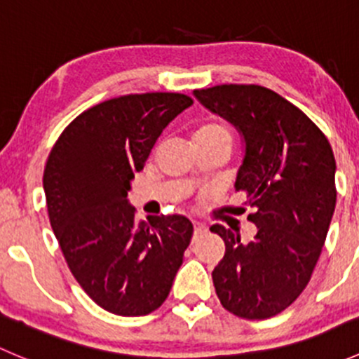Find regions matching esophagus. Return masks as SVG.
Returning <instances> with one entry per match:
<instances>
[{"mask_svg": "<svg viewBox=\"0 0 359 359\" xmlns=\"http://www.w3.org/2000/svg\"><path fill=\"white\" fill-rule=\"evenodd\" d=\"M193 229H194V234H200L205 231V226H203L201 222H198V220H193Z\"/></svg>", "mask_w": 359, "mask_h": 359, "instance_id": "34e87169", "label": "esophagus"}]
</instances>
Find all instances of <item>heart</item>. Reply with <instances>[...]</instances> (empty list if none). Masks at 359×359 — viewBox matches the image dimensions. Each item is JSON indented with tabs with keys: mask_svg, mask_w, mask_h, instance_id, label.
<instances>
[{
	"mask_svg": "<svg viewBox=\"0 0 359 359\" xmlns=\"http://www.w3.org/2000/svg\"><path fill=\"white\" fill-rule=\"evenodd\" d=\"M198 139H220L231 144V133L224 125L215 121H206L194 130V140Z\"/></svg>",
	"mask_w": 359,
	"mask_h": 359,
	"instance_id": "heart-1",
	"label": "heart"
}]
</instances>
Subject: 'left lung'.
I'll return each instance as SVG.
<instances>
[{"mask_svg": "<svg viewBox=\"0 0 359 359\" xmlns=\"http://www.w3.org/2000/svg\"><path fill=\"white\" fill-rule=\"evenodd\" d=\"M245 140L236 191L247 193L257 226L252 241L224 226L226 243L213 269L220 304L245 320L276 316L302 293L320 259L335 210V158L325 133L287 99L259 85L194 90Z\"/></svg>", "mask_w": 359, "mask_h": 359, "instance_id": "obj_1", "label": "left lung"}]
</instances>
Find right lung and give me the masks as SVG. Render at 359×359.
<instances>
[{
    "instance_id": "obj_1",
    "label": "right lung",
    "mask_w": 359,
    "mask_h": 359,
    "mask_svg": "<svg viewBox=\"0 0 359 359\" xmlns=\"http://www.w3.org/2000/svg\"><path fill=\"white\" fill-rule=\"evenodd\" d=\"M193 104L184 93L116 97L72 119L43 173L52 229L86 295L119 316H144L168 297L193 236L184 215L137 222L126 200L158 137Z\"/></svg>"
}]
</instances>
